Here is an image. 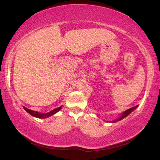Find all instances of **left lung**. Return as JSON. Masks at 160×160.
I'll use <instances>...</instances> for the list:
<instances>
[{
  "label": "left lung",
  "instance_id": "8db88e82",
  "mask_svg": "<svg viewBox=\"0 0 160 160\" xmlns=\"http://www.w3.org/2000/svg\"><path fill=\"white\" fill-rule=\"evenodd\" d=\"M138 107V105L137 106H135V107H132V108H131V109H128V110H126V111H125V112H124L123 113V114L121 115V116L120 118H117V119H116V120H113V121H112V123H115V122H117V121H120V120H121V119H123V118H125V117H126L127 116H128L130 113H131L132 111H133L135 108H136Z\"/></svg>",
  "mask_w": 160,
  "mask_h": 160
}]
</instances>
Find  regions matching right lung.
I'll return each instance as SVG.
<instances>
[{
  "mask_svg": "<svg viewBox=\"0 0 160 160\" xmlns=\"http://www.w3.org/2000/svg\"><path fill=\"white\" fill-rule=\"evenodd\" d=\"M61 107H60L58 108H56V109H54L53 110L51 111V112L47 113H39L37 112H35V111H32L28 109V108H26L25 107H23L24 109H25L27 112L29 113V114L32 115V116H34V117H37V118H48L49 117V116H52L53 114H55L56 113H57L58 112H59L61 109Z\"/></svg>",
  "mask_w": 160,
  "mask_h": 160,
  "instance_id": "1",
  "label": "right lung"
}]
</instances>
